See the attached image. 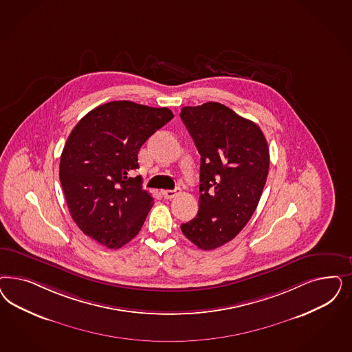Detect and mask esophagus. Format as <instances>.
<instances>
[{
	"label": "esophagus",
	"instance_id": "obj_1",
	"mask_svg": "<svg viewBox=\"0 0 352 352\" xmlns=\"http://www.w3.org/2000/svg\"><path fill=\"white\" fill-rule=\"evenodd\" d=\"M180 193H182V190H180L179 188L175 189V190H163V192H162L163 197H164L166 199H173L175 197H177Z\"/></svg>",
	"mask_w": 352,
	"mask_h": 352
}]
</instances>
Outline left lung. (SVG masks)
Returning a JSON list of instances; mask_svg holds the SVG:
<instances>
[{
    "mask_svg": "<svg viewBox=\"0 0 352 352\" xmlns=\"http://www.w3.org/2000/svg\"><path fill=\"white\" fill-rule=\"evenodd\" d=\"M180 118L201 154L199 210L182 232L199 249H217L234 239L256 210L270 148L259 125L221 103L185 106Z\"/></svg>",
    "mask_w": 352,
    "mask_h": 352,
    "instance_id": "obj_1",
    "label": "left lung"
}]
</instances>
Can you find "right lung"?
<instances>
[{
  "mask_svg": "<svg viewBox=\"0 0 352 352\" xmlns=\"http://www.w3.org/2000/svg\"><path fill=\"white\" fill-rule=\"evenodd\" d=\"M173 113L131 101L104 103L87 113L63 148L59 180L68 210L84 234L109 249L135 239L154 199L142 189L138 151Z\"/></svg>",
  "mask_w": 352,
  "mask_h": 352,
  "instance_id": "1",
  "label": "right lung"
}]
</instances>
